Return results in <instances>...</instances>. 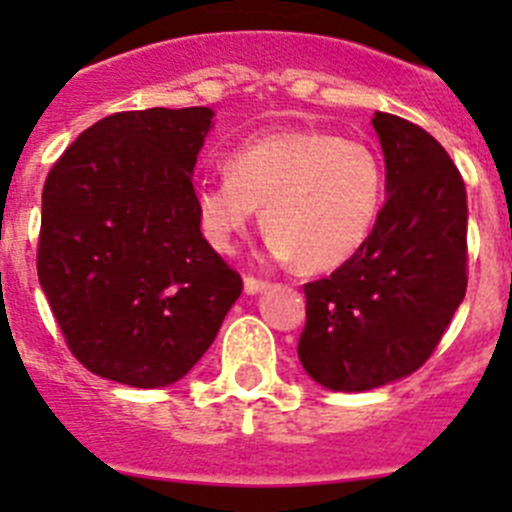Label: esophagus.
<instances>
[{"instance_id":"1","label":"esophagus","mask_w":512,"mask_h":512,"mask_svg":"<svg viewBox=\"0 0 512 512\" xmlns=\"http://www.w3.org/2000/svg\"><path fill=\"white\" fill-rule=\"evenodd\" d=\"M243 287H246L248 295H259V292H264V289L269 287V282H264V279H256V277H246L243 279Z\"/></svg>"}]
</instances>
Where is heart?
I'll use <instances>...</instances> for the list:
<instances>
[{
	"label": "heart",
	"mask_w": 512,
	"mask_h": 512,
	"mask_svg": "<svg viewBox=\"0 0 512 512\" xmlns=\"http://www.w3.org/2000/svg\"><path fill=\"white\" fill-rule=\"evenodd\" d=\"M382 197L384 171L372 148L318 130H282L235 148L228 174L197 184L194 207L217 251H230L264 207L274 259L330 271L369 241Z\"/></svg>",
	"instance_id": "obj_1"
}]
</instances>
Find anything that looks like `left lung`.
<instances>
[{
  "instance_id": "left-lung-1",
  "label": "left lung",
  "mask_w": 512,
  "mask_h": 512,
  "mask_svg": "<svg viewBox=\"0 0 512 512\" xmlns=\"http://www.w3.org/2000/svg\"><path fill=\"white\" fill-rule=\"evenodd\" d=\"M387 202L369 241L305 284L297 356L333 392L408 377L436 351L467 295V187L443 146L413 122L374 112Z\"/></svg>"
}]
</instances>
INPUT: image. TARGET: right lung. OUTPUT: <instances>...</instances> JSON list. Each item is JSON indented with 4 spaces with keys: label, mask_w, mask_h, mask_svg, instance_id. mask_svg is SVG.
<instances>
[{
    "label": "right lung",
    "mask_w": 512,
    "mask_h": 512,
    "mask_svg": "<svg viewBox=\"0 0 512 512\" xmlns=\"http://www.w3.org/2000/svg\"><path fill=\"white\" fill-rule=\"evenodd\" d=\"M210 107L117 112L94 122L43 187L38 279L71 354L140 390L202 359L241 274L205 241L194 164Z\"/></svg>",
    "instance_id": "obj_1"
}]
</instances>
